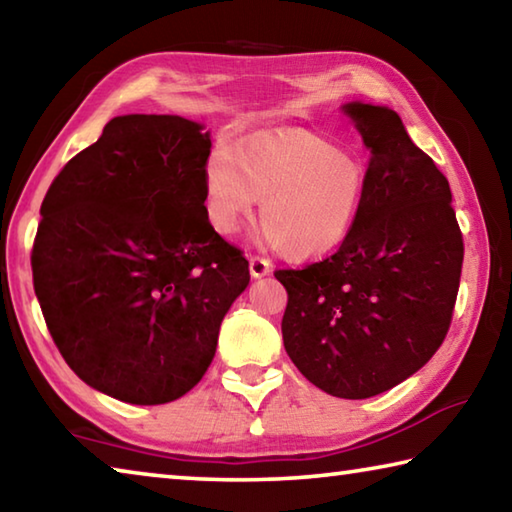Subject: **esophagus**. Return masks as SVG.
I'll use <instances>...</instances> for the list:
<instances>
[{"label": "esophagus", "instance_id": "obj_1", "mask_svg": "<svg viewBox=\"0 0 512 512\" xmlns=\"http://www.w3.org/2000/svg\"><path fill=\"white\" fill-rule=\"evenodd\" d=\"M248 266H250V275H253L255 280H259V277L271 275V262H268V259H264V257H250Z\"/></svg>", "mask_w": 512, "mask_h": 512}]
</instances>
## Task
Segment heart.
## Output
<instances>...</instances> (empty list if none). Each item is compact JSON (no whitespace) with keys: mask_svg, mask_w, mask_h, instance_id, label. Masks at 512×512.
<instances>
[{"mask_svg":"<svg viewBox=\"0 0 512 512\" xmlns=\"http://www.w3.org/2000/svg\"><path fill=\"white\" fill-rule=\"evenodd\" d=\"M368 192L359 151L307 131L250 135L216 146L205 162L203 203L212 228L237 235L262 198L257 239L293 257H323L350 237Z\"/></svg>","mask_w":512,"mask_h":512,"instance_id":"1","label":"heart"}]
</instances>
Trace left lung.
I'll list each match as a JSON object with an SVG mask.
<instances>
[{"instance_id":"1","label":"left lung","mask_w":512,"mask_h":512,"mask_svg":"<svg viewBox=\"0 0 512 512\" xmlns=\"http://www.w3.org/2000/svg\"><path fill=\"white\" fill-rule=\"evenodd\" d=\"M343 115L370 151L368 192L341 248L302 271H275L289 293L284 350L311 384L366 400L427 363L452 323L463 237L452 189L400 115L350 101Z\"/></svg>"}]
</instances>
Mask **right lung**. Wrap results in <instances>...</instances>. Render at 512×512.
<instances>
[{
	"instance_id": "1",
	"label": "right lung",
	"mask_w": 512,
	"mask_h": 512,
	"mask_svg": "<svg viewBox=\"0 0 512 512\" xmlns=\"http://www.w3.org/2000/svg\"><path fill=\"white\" fill-rule=\"evenodd\" d=\"M176 115H121L42 201L33 289L85 384L128 404L183 397L210 368L248 259L205 216L212 140Z\"/></svg>"
}]
</instances>
